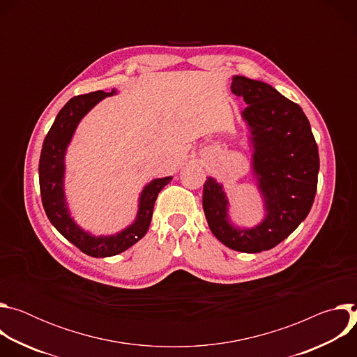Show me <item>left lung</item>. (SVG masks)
<instances>
[{"label":"left lung","mask_w":357,"mask_h":357,"mask_svg":"<svg viewBox=\"0 0 357 357\" xmlns=\"http://www.w3.org/2000/svg\"><path fill=\"white\" fill-rule=\"evenodd\" d=\"M230 89L247 105L241 117L251 134V169L266 218L251 229L231 225L223 185L212 176L203 185V211L212 233L225 245L260 252L280 244L308 216L318 185V145L302 109L273 86L233 76Z\"/></svg>","instance_id":"obj_1"}]
</instances>
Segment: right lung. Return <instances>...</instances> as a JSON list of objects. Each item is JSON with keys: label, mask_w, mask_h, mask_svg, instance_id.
<instances>
[{"label": "right lung", "mask_w": 357, "mask_h": 357, "mask_svg": "<svg viewBox=\"0 0 357 357\" xmlns=\"http://www.w3.org/2000/svg\"><path fill=\"white\" fill-rule=\"evenodd\" d=\"M116 93V89L110 93L97 90L70 98L59 112L45 137L39 158V186L42 205L47 219L65 238L87 256L96 259L116 256L145 236L152 219V212H154L157 196L172 179V176L158 178L145 185L139 195L138 212L134 223L117 234L93 236L83 230L70 216L63 189L66 149L80 120L100 100Z\"/></svg>", "instance_id": "obj_1"}]
</instances>
